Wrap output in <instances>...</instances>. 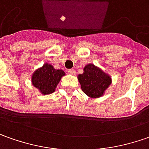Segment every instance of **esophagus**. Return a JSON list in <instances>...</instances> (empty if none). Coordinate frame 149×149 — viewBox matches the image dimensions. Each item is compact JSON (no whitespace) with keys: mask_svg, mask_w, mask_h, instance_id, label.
Listing matches in <instances>:
<instances>
[{"mask_svg":"<svg viewBox=\"0 0 149 149\" xmlns=\"http://www.w3.org/2000/svg\"><path fill=\"white\" fill-rule=\"evenodd\" d=\"M68 72H69L70 74H72V75H74L75 73H76V71H75L73 68H72V69H69L68 70Z\"/></svg>","mask_w":149,"mask_h":149,"instance_id":"1","label":"esophagus"}]
</instances>
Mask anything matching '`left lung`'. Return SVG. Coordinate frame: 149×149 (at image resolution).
<instances>
[{
  "instance_id": "left-lung-1",
  "label": "left lung",
  "mask_w": 149,
  "mask_h": 149,
  "mask_svg": "<svg viewBox=\"0 0 149 149\" xmlns=\"http://www.w3.org/2000/svg\"><path fill=\"white\" fill-rule=\"evenodd\" d=\"M83 70L78 75L82 91L91 98L100 97L111 83L110 77L93 64L86 65Z\"/></svg>"
}]
</instances>
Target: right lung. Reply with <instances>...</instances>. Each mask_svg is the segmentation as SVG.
Segmentation results:
<instances>
[{"mask_svg": "<svg viewBox=\"0 0 149 149\" xmlns=\"http://www.w3.org/2000/svg\"><path fill=\"white\" fill-rule=\"evenodd\" d=\"M65 75L63 70L54 69L52 65L45 63L36 70L32 76V83L44 95L53 93L62 77Z\"/></svg>", "mask_w": 149, "mask_h": 149, "instance_id": "1", "label": "right lung"}]
</instances>
